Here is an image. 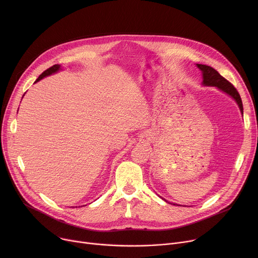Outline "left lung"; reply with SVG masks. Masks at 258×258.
Instances as JSON below:
<instances>
[{"instance_id":"1","label":"left lung","mask_w":258,"mask_h":258,"mask_svg":"<svg viewBox=\"0 0 258 258\" xmlns=\"http://www.w3.org/2000/svg\"><path fill=\"white\" fill-rule=\"evenodd\" d=\"M197 67L203 73V85L207 86V87H216L218 89L222 90L223 92H225L226 94L230 95V96H231L238 104L239 110L242 114L243 108H242L241 98L239 96L238 92L236 91V89L233 87V85L231 83H229V81L226 78H224L218 71L214 70L213 68H211L209 66L197 63Z\"/></svg>"}]
</instances>
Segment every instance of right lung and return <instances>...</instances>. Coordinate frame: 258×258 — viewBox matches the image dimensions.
Returning a JSON list of instances; mask_svg holds the SVG:
<instances>
[{"instance_id": "obj_1", "label": "right lung", "mask_w": 258, "mask_h": 258, "mask_svg": "<svg viewBox=\"0 0 258 258\" xmlns=\"http://www.w3.org/2000/svg\"><path fill=\"white\" fill-rule=\"evenodd\" d=\"M59 69H60V66H59V64H54V66L50 67L49 69H47L46 71H44L42 74H40V75L38 76V78L36 79V81L40 80V79L46 77V76H49V75H51V74H53V73H56ZM36 81H35V83H36Z\"/></svg>"}]
</instances>
